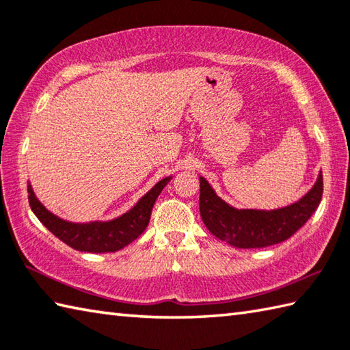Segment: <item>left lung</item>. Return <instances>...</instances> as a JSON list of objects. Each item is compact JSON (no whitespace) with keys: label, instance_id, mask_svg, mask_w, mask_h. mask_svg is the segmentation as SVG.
I'll return each instance as SVG.
<instances>
[{"label":"left lung","instance_id":"8db88e82","mask_svg":"<svg viewBox=\"0 0 350 350\" xmlns=\"http://www.w3.org/2000/svg\"><path fill=\"white\" fill-rule=\"evenodd\" d=\"M200 180V215L205 226L231 246L266 247L288 240L306 224L319 208L323 196V174L320 171L314 187L300 200L277 209H237L215 194L205 177Z\"/></svg>","mask_w":350,"mask_h":350}]
</instances>
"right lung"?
I'll return each instance as SVG.
<instances>
[{
    "instance_id": "add662e5",
    "label": "right lung",
    "mask_w": 350,
    "mask_h": 350,
    "mask_svg": "<svg viewBox=\"0 0 350 350\" xmlns=\"http://www.w3.org/2000/svg\"><path fill=\"white\" fill-rule=\"evenodd\" d=\"M171 179H173V176L163 177L162 180H159L147 194L139 199L130 211L119 215V217L109 221H88V224H75V221L59 219L58 215L50 213L36 199L30 182L27 185V193L31 211L50 232L55 234L66 245L82 252H114L130 245L145 231V228L148 226L154 202Z\"/></svg>"
}]
</instances>
